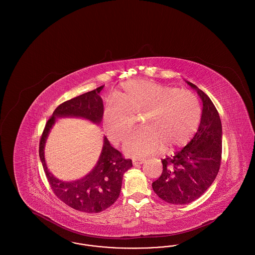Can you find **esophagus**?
<instances>
[{"mask_svg": "<svg viewBox=\"0 0 255 255\" xmlns=\"http://www.w3.org/2000/svg\"><path fill=\"white\" fill-rule=\"evenodd\" d=\"M145 162L144 158H133V165H137V164H142Z\"/></svg>", "mask_w": 255, "mask_h": 255, "instance_id": "esophagus-1", "label": "esophagus"}]
</instances>
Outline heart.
Instances as JSON below:
<instances>
[{"mask_svg":"<svg viewBox=\"0 0 255 255\" xmlns=\"http://www.w3.org/2000/svg\"><path fill=\"white\" fill-rule=\"evenodd\" d=\"M103 110V124L110 139L124 142L142 117V132L124 146L133 158H143L167 147L174 151L186 145L198 131L203 117L202 104L187 90L152 81L134 79L122 84Z\"/></svg>","mask_w":255,"mask_h":255,"instance_id":"b5f03b06","label":"heart"}]
</instances>
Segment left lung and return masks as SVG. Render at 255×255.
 <instances>
[{"label":"left lung","mask_w":255,"mask_h":255,"mask_svg":"<svg viewBox=\"0 0 255 255\" xmlns=\"http://www.w3.org/2000/svg\"><path fill=\"white\" fill-rule=\"evenodd\" d=\"M203 100L200 127L190 142L163 159L161 176L152 183L158 197L172 205L194 202L208 189L218 174L222 160V123L211 99L191 82Z\"/></svg>","instance_id":"1"}]
</instances>
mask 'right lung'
<instances>
[{"mask_svg": "<svg viewBox=\"0 0 255 255\" xmlns=\"http://www.w3.org/2000/svg\"><path fill=\"white\" fill-rule=\"evenodd\" d=\"M104 86L67 100L54 110L44 128L39 143V156L49 185L63 203L86 213H98L112 206L120 197L123 174L133 165L132 159L125 158L104 138L97 165L86 177L73 182H61L47 168L44 146L55 117H80L99 123L103 116V102L99 96Z\"/></svg>", "mask_w": 255, "mask_h": 255, "instance_id": "1", "label": "right lung"}]
</instances>
